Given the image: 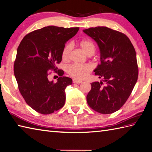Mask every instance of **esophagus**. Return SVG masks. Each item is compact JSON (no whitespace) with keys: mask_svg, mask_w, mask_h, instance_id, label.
Segmentation results:
<instances>
[{"mask_svg":"<svg viewBox=\"0 0 152 152\" xmlns=\"http://www.w3.org/2000/svg\"><path fill=\"white\" fill-rule=\"evenodd\" d=\"M73 83H75V84H80V83H82L83 81H82V80H79V79H74L73 80Z\"/></svg>","mask_w":152,"mask_h":152,"instance_id":"1","label":"esophagus"}]
</instances>
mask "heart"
I'll list each match as a JSON object with an SVG mask.
<instances>
[{"mask_svg":"<svg viewBox=\"0 0 152 152\" xmlns=\"http://www.w3.org/2000/svg\"><path fill=\"white\" fill-rule=\"evenodd\" d=\"M79 45L87 55H92L95 53L96 47L94 43L90 39H83L79 43ZM71 51L70 45H66L63 49L62 53V58L64 61H67L69 59V53ZM92 66L90 64H73L67 67V72L70 76L75 79H85L92 71Z\"/></svg>","mask_w":152,"mask_h":152,"instance_id":"b5f03b06","label":"heart"}]
</instances>
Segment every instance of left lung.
<instances>
[{
  "instance_id": "8db88e82",
  "label": "left lung",
  "mask_w": 152,
  "mask_h": 152,
  "mask_svg": "<svg viewBox=\"0 0 152 152\" xmlns=\"http://www.w3.org/2000/svg\"><path fill=\"white\" fill-rule=\"evenodd\" d=\"M83 32L98 45L101 63L94 72L103 79L100 83H91L87 103L97 113H113L126 102L137 81L135 50L126 35L105 26L90 28Z\"/></svg>"
}]
</instances>
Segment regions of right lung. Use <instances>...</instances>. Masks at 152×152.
<instances>
[{"label": "right lung", "mask_w": 152, "mask_h": 152, "mask_svg": "<svg viewBox=\"0 0 152 152\" xmlns=\"http://www.w3.org/2000/svg\"><path fill=\"white\" fill-rule=\"evenodd\" d=\"M79 28L48 26L26 34L17 50L14 75L26 103L39 113L49 114L64 105L66 88L72 79L62 76L64 71L56 65L62 61L65 43ZM50 70L60 76L57 82H50Z\"/></svg>", "instance_id": "obj_1"}]
</instances>
